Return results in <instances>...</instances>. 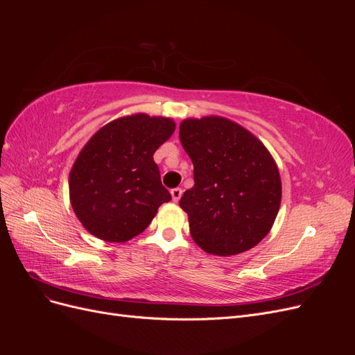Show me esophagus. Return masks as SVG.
<instances>
[{
	"instance_id": "1",
	"label": "esophagus",
	"mask_w": 355,
	"mask_h": 355,
	"mask_svg": "<svg viewBox=\"0 0 355 355\" xmlns=\"http://www.w3.org/2000/svg\"><path fill=\"white\" fill-rule=\"evenodd\" d=\"M170 194H171V200H173L175 202H178L180 200V197H182V189L180 188H173V189L170 191Z\"/></svg>"
}]
</instances>
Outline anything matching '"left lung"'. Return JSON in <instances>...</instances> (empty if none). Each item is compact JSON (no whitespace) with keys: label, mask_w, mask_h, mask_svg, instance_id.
Segmentation results:
<instances>
[{"label":"left lung","mask_w":355,"mask_h":355,"mask_svg":"<svg viewBox=\"0 0 355 355\" xmlns=\"http://www.w3.org/2000/svg\"><path fill=\"white\" fill-rule=\"evenodd\" d=\"M179 137L194 164V187L179 201L192 239L218 256L250 250L270 232L280 209L282 179L270 151L223 116L188 118Z\"/></svg>","instance_id":"obj_1"}]
</instances>
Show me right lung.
I'll return each instance as SVG.
<instances>
[{
    "mask_svg": "<svg viewBox=\"0 0 355 355\" xmlns=\"http://www.w3.org/2000/svg\"><path fill=\"white\" fill-rule=\"evenodd\" d=\"M171 118L135 114L96 132L69 173V198L83 227L108 243H124L144 232L163 202L154 153L173 135Z\"/></svg>",
    "mask_w": 355,
    "mask_h": 355,
    "instance_id": "right-lung-1",
    "label": "right lung"
}]
</instances>
